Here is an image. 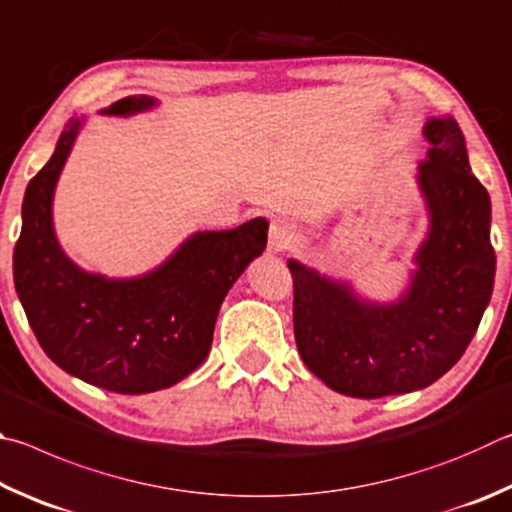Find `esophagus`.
I'll use <instances>...</instances> for the list:
<instances>
[{
  "label": "esophagus",
  "instance_id": "obj_1",
  "mask_svg": "<svg viewBox=\"0 0 512 512\" xmlns=\"http://www.w3.org/2000/svg\"><path fill=\"white\" fill-rule=\"evenodd\" d=\"M294 240H297V229H294L292 222L274 220L270 224V242H267V249L274 251V254L290 249L294 245Z\"/></svg>",
  "mask_w": 512,
  "mask_h": 512
}]
</instances>
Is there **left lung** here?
Here are the masks:
<instances>
[{
  "mask_svg": "<svg viewBox=\"0 0 512 512\" xmlns=\"http://www.w3.org/2000/svg\"><path fill=\"white\" fill-rule=\"evenodd\" d=\"M423 132L432 143L418 166L429 233L396 303H369L344 283L288 263L301 360L351 398L418 391L445 375L477 333L495 283L490 195L470 173L459 125L452 116L429 119Z\"/></svg>",
  "mask_w": 512,
  "mask_h": 512,
  "instance_id": "obj_1",
  "label": "left lung"
}]
</instances>
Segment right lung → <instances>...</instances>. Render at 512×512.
I'll return each mask as SVG.
<instances>
[{"mask_svg":"<svg viewBox=\"0 0 512 512\" xmlns=\"http://www.w3.org/2000/svg\"><path fill=\"white\" fill-rule=\"evenodd\" d=\"M155 105L152 96H125L101 114L130 116ZM80 123L65 125L51 159L26 186L13 251L17 297L44 353L62 371L130 396L173 387L209 355L224 297L267 245V220L195 233L139 279L83 272L60 249L51 220L53 188Z\"/></svg>","mask_w":512,"mask_h":512,"instance_id":"add662e5","label":"right lung"}]
</instances>
